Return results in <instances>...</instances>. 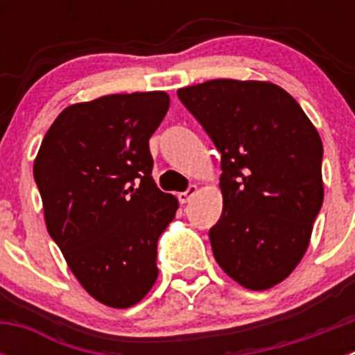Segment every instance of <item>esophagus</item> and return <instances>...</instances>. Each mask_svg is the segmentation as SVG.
<instances>
[{
	"label": "esophagus",
	"mask_w": 355,
	"mask_h": 355,
	"mask_svg": "<svg viewBox=\"0 0 355 355\" xmlns=\"http://www.w3.org/2000/svg\"><path fill=\"white\" fill-rule=\"evenodd\" d=\"M197 192H199V188H197V184H190V187H188L187 192H181L180 196H178V197H180V202H183V205H187L188 200L192 199V197L196 196Z\"/></svg>",
	"instance_id": "34e87169"
}]
</instances>
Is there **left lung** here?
<instances>
[{
  "instance_id": "obj_1",
  "label": "left lung",
  "mask_w": 355,
  "mask_h": 355,
  "mask_svg": "<svg viewBox=\"0 0 355 355\" xmlns=\"http://www.w3.org/2000/svg\"><path fill=\"white\" fill-rule=\"evenodd\" d=\"M178 97L220 150L224 208L213 256L247 290H268L306 254L324 202V146L293 97L270 81L211 80Z\"/></svg>"
}]
</instances>
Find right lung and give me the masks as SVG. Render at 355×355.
Listing matches in <instances>:
<instances>
[{"mask_svg": "<svg viewBox=\"0 0 355 355\" xmlns=\"http://www.w3.org/2000/svg\"><path fill=\"white\" fill-rule=\"evenodd\" d=\"M168 105L155 90L67 106L33 163L49 236L105 306L139 304L158 279V238L180 205L150 175L149 139Z\"/></svg>", "mask_w": 355, "mask_h": 355, "instance_id": "add662e5", "label": "right lung"}]
</instances>
